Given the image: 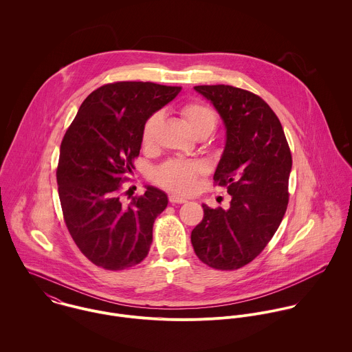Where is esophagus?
<instances>
[{
    "instance_id": "obj_1",
    "label": "esophagus",
    "mask_w": 352,
    "mask_h": 352,
    "mask_svg": "<svg viewBox=\"0 0 352 352\" xmlns=\"http://www.w3.org/2000/svg\"><path fill=\"white\" fill-rule=\"evenodd\" d=\"M169 201L172 203V204H177V203H186L187 199H184V198H182V197H179V195H175V194H172V195H169Z\"/></svg>"
}]
</instances>
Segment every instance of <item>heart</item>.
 I'll use <instances>...</instances> for the list:
<instances>
[{"label": "heart", "instance_id": "1", "mask_svg": "<svg viewBox=\"0 0 352 352\" xmlns=\"http://www.w3.org/2000/svg\"><path fill=\"white\" fill-rule=\"evenodd\" d=\"M180 113L186 123L195 134L199 130H214L217 124V115L211 107L201 101H188L180 107ZM161 122L160 113H153L144 124L142 129V144L151 146L154 142L157 127ZM201 166L195 162H186L172 160L165 162L155 170V182L175 192H188L195 186V177Z\"/></svg>", "mask_w": 352, "mask_h": 352}]
</instances>
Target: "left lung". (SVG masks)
Masks as SVG:
<instances>
[{"label": "left lung", "mask_w": 352, "mask_h": 352, "mask_svg": "<svg viewBox=\"0 0 352 352\" xmlns=\"http://www.w3.org/2000/svg\"><path fill=\"white\" fill-rule=\"evenodd\" d=\"M194 89L214 105L226 129V144L214 182L232 197L230 207L210 208L191 233L197 256L215 270L244 267L278 230L289 203L292 153L282 124L257 95L230 85Z\"/></svg>", "instance_id": "1"}]
</instances>
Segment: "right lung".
I'll return each mask as SVG.
<instances>
[{
    "label": "right lung",
    "mask_w": 352,
    "mask_h": 352,
    "mask_svg": "<svg viewBox=\"0 0 352 352\" xmlns=\"http://www.w3.org/2000/svg\"><path fill=\"white\" fill-rule=\"evenodd\" d=\"M180 87L122 81L94 91L67 129L56 168L58 194L67 230L98 267L120 271L149 253L153 223L165 207L164 191L146 186L122 201L148 118L173 100Z\"/></svg>",
    "instance_id": "add662e5"
}]
</instances>
